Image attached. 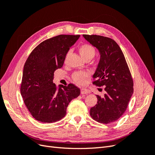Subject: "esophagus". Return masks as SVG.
<instances>
[{
	"label": "esophagus",
	"instance_id": "obj_1",
	"mask_svg": "<svg viewBox=\"0 0 155 155\" xmlns=\"http://www.w3.org/2000/svg\"><path fill=\"white\" fill-rule=\"evenodd\" d=\"M81 94H88L90 93V91H89L87 88H82L81 89Z\"/></svg>",
	"mask_w": 155,
	"mask_h": 155
}]
</instances>
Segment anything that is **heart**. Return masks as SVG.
<instances>
[{"label": "heart", "mask_w": 155, "mask_h": 155, "mask_svg": "<svg viewBox=\"0 0 155 155\" xmlns=\"http://www.w3.org/2000/svg\"><path fill=\"white\" fill-rule=\"evenodd\" d=\"M79 53L84 59H92L96 54V50L94 46L89 44H83L79 46ZM69 52L68 53V54ZM67 54V55H68ZM89 76L88 72L85 71H78L74 72L72 74V78L74 81L79 85H81L85 82V79Z\"/></svg>", "instance_id": "1"}]
</instances>
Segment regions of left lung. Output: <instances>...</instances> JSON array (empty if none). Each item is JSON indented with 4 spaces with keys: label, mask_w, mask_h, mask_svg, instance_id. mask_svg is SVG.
I'll list each match as a JSON object with an SVG mask.
<instances>
[{
    "label": "left lung",
    "mask_w": 155,
    "mask_h": 155,
    "mask_svg": "<svg viewBox=\"0 0 155 155\" xmlns=\"http://www.w3.org/2000/svg\"><path fill=\"white\" fill-rule=\"evenodd\" d=\"M83 37L100 54L93 84L104 86L105 91L104 97L96 95L97 104L91 108L90 114L97 122L110 124L127 109L133 94V78L122 51L113 39L97 35Z\"/></svg>",
    "instance_id": "1"
}]
</instances>
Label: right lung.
<instances>
[{"instance_id": "right-lung-1", "label": "right lung", "mask_w": 155, "mask_h": 155, "mask_svg": "<svg viewBox=\"0 0 155 155\" xmlns=\"http://www.w3.org/2000/svg\"><path fill=\"white\" fill-rule=\"evenodd\" d=\"M79 35H59L41 43L28 58L23 69L21 94L34 118L43 123L59 121L67 114V108L80 89L54 83V73L63 65L70 48Z\"/></svg>"}]
</instances>
